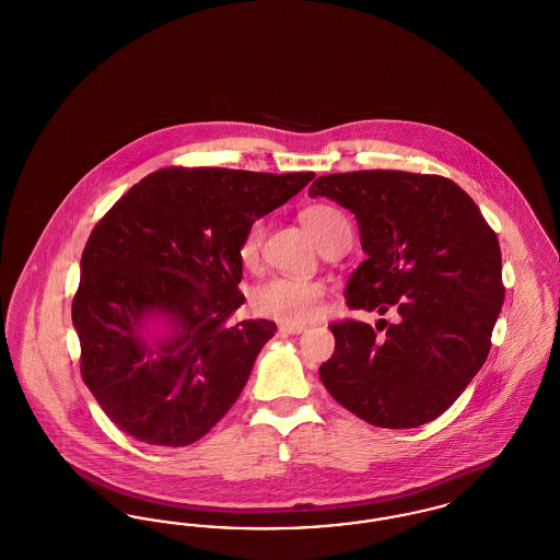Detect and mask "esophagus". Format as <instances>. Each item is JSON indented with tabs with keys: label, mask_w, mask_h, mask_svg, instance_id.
Returning a JSON list of instances; mask_svg holds the SVG:
<instances>
[{
	"label": "esophagus",
	"mask_w": 560,
	"mask_h": 560,
	"mask_svg": "<svg viewBox=\"0 0 560 560\" xmlns=\"http://www.w3.org/2000/svg\"><path fill=\"white\" fill-rule=\"evenodd\" d=\"M306 327L304 325H288V323H281L279 325V331L285 334V336H295V334H302Z\"/></svg>",
	"instance_id": "1"
}]
</instances>
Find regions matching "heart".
<instances>
[{
  "label": "heart",
  "instance_id": "1",
  "mask_svg": "<svg viewBox=\"0 0 560 560\" xmlns=\"http://www.w3.org/2000/svg\"><path fill=\"white\" fill-rule=\"evenodd\" d=\"M300 218L304 229L313 235V240L317 241L319 247L336 237H350L347 215L334 206H327V203L308 206ZM262 240H265V222L256 218L249 222L240 241V260L243 267H254L258 262ZM325 292H327L325 283L317 279L275 275L252 285L247 298L256 315L279 320V323H288V325H302L319 315Z\"/></svg>",
  "mask_w": 560,
  "mask_h": 560
}]
</instances>
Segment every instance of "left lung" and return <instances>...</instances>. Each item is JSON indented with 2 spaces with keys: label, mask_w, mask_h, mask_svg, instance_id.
Masks as SVG:
<instances>
[{
  "label": "left lung",
  "mask_w": 560,
  "mask_h": 560,
  "mask_svg": "<svg viewBox=\"0 0 560 560\" xmlns=\"http://www.w3.org/2000/svg\"><path fill=\"white\" fill-rule=\"evenodd\" d=\"M311 197L354 213L368 258L350 275L348 308L395 313L331 323L327 393L380 428H416L447 411L477 375L504 304L500 243L450 178L399 170L320 176ZM383 328V327H382Z\"/></svg>",
  "instance_id": "left-lung-1"
}]
</instances>
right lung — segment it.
I'll use <instances>...</instances> for the list:
<instances>
[{
    "mask_svg": "<svg viewBox=\"0 0 560 560\" xmlns=\"http://www.w3.org/2000/svg\"><path fill=\"white\" fill-rule=\"evenodd\" d=\"M313 178L165 167L101 218L81 254L71 315L81 377L121 432L185 447L240 399L277 331L272 320H231L245 302L240 241Z\"/></svg>",
    "mask_w": 560,
    "mask_h": 560,
    "instance_id": "obj_1",
    "label": "right lung"
}]
</instances>
